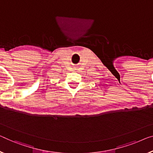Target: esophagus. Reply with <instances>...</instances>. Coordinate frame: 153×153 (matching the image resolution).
<instances>
[{"label":"esophagus","mask_w":153,"mask_h":153,"mask_svg":"<svg viewBox=\"0 0 153 153\" xmlns=\"http://www.w3.org/2000/svg\"><path fill=\"white\" fill-rule=\"evenodd\" d=\"M74 69H75V68H74Z\"/></svg>","instance_id":"obj_1"}]
</instances>
